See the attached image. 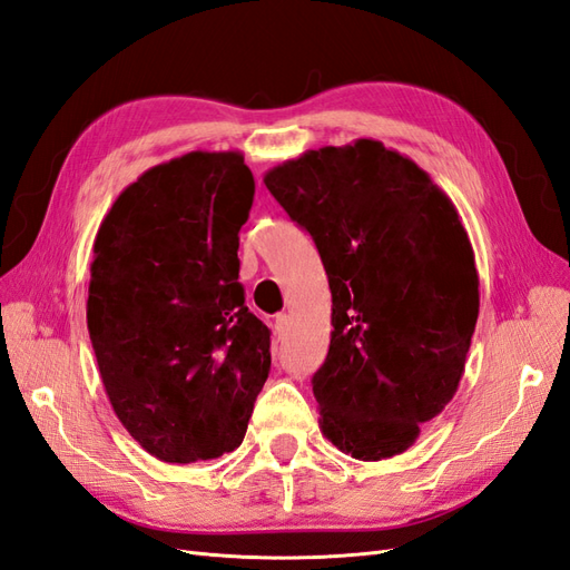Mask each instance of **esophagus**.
I'll list each match as a JSON object with an SVG mask.
<instances>
[{
  "label": "esophagus",
  "mask_w": 570,
  "mask_h": 570,
  "mask_svg": "<svg viewBox=\"0 0 570 570\" xmlns=\"http://www.w3.org/2000/svg\"><path fill=\"white\" fill-rule=\"evenodd\" d=\"M287 327H289V316H287V314L275 316V335H278V340H281V337H285Z\"/></svg>",
  "instance_id": "esophagus-1"
}]
</instances>
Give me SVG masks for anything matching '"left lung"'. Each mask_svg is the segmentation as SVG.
I'll return each instance as SVG.
<instances>
[{"label":"left lung","instance_id":"left-lung-1","mask_svg":"<svg viewBox=\"0 0 570 570\" xmlns=\"http://www.w3.org/2000/svg\"><path fill=\"white\" fill-rule=\"evenodd\" d=\"M318 247L333 333L321 433L358 461L406 452L452 402L480 292L469 233L425 170L383 142L308 149L264 176Z\"/></svg>","mask_w":570,"mask_h":570}]
</instances>
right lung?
<instances>
[{"label": "right lung", "mask_w": 570, "mask_h": 570, "mask_svg": "<svg viewBox=\"0 0 570 570\" xmlns=\"http://www.w3.org/2000/svg\"><path fill=\"white\" fill-rule=\"evenodd\" d=\"M243 151H189L116 197L95 237L88 331L118 421L145 452L193 463L237 450L271 371L245 306Z\"/></svg>", "instance_id": "obj_1"}]
</instances>
